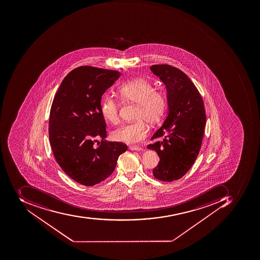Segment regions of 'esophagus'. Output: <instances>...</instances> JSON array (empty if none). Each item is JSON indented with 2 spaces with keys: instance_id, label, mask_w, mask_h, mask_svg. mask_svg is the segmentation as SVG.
<instances>
[{
  "instance_id": "1",
  "label": "esophagus",
  "mask_w": 260,
  "mask_h": 260,
  "mask_svg": "<svg viewBox=\"0 0 260 260\" xmlns=\"http://www.w3.org/2000/svg\"><path fill=\"white\" fill-rule=\"evenodd\" d=\"M129 149H130L131 150H136V151H142V150H143V149L142 148V147H134V146L129 147Z\"/></svg>"
}]
</instances>
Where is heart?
<instances>
[{
  "label": "heart",
  "instance_id": "obj_1",
  "mask_svg": "<svg viewBox=\"0 0 260 260\" xmlns=\"http://www.w3.org/2000/svg\"><path fill=\"white\" fill-rule=\"evenodd\" d=\"M122 101L138 105L137 121L124 124L112 133L115 141L137 143L147 138L148 124H157L164 117L167 99L164 92L155 90L154 85L146 79H137L122 84L117 89ZM102 113L106 120L116 124L119 120V104L113 98L105 96L101 104Z\"/></svg>",
  "mask_w": 260,
  "mask_h": 260
}]
</instances>
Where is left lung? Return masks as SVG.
I'll return each mask as SVG.
<instances>
[{"label": "left lung", "mask_w": 260, "mask_h": 260, "mask_svg": "<svg viewBox=\"0 0 260 260\" xmlns=\"http://www.w3.org/2000/svg\"><path fill=\"white\" fill-rule=\"evenodd\" d=\"M154 75L166 84L169 114L151 140L161 139L147 148L158 154V165L153 170L157 180H179L191 169L197 158L204 136L206 112L203 99L194 83L177 68L154 64Z\"/></svg>", "instance_id": "8db88e82"}]
</instances>
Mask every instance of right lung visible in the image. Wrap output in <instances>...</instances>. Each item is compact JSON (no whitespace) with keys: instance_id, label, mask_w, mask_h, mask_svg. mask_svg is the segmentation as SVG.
Instances as JSON below:
<instances>
[{"instance_id":"add662e5","label":"right lung","mask_w":260,"mask_h":260,"mask_svg":"<svg viewBox=\"0 0 260 260\" xmlns=\"http://www.w3.org/2000/svg\"><path fill=\"white\" fill-rule=\"evenodd\" d=\"M115 70L92 66L73 69L55 94L49 119V138L56 161L70 178L85 186L106 180L124 143L109 142L101 99L120 76ZM99 138L102 140L99 142Z\"/></svg>"}]
</instances>
